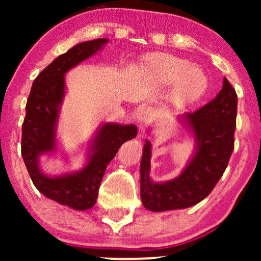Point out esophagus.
Here are the masks:
<instances>
[{"label":"esophagus","mask_w":261,"mask_h":261,"mask_svg":"<svg viewBox=\"0 0 261 261\" xmlns=\"http://www.w3.org/2000/svg\"><path fill=\"white\" fill-rule=\"evenodd\" d=\"M153 115L154 114H153V110L149 107H142L138 113V121L141 124L148 123L153 119Z\"/></svg>","instance_id":"1"}]
</instances>
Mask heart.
<instances>
[{
  "instance_id": "1",
  "label": "heart",
  "mask_w": 261,
  "mask_h": 261,
  "mask_svg": "<svg viewBox=\"0 0 261 261\" xmlns=\"http://www.w3.org/2000/svg\"><path fill=\"white\" fill-rule=\"evenodd\" d=\"M148 73L160 85L174 84L173 98L178 107L194 105L205 94L208 77L197 66H192L187 59L166 53H153L144 60Z\"/></svg>"
}]
</instances>
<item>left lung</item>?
Listing matches in <instances>:
<instances>
[{"label":"left lung","mask_w":261,"mask_h":261,"mask_svg":"<svg viewBox=\"0 0 261 261\" xmlns=\"http://www.w3.org/2000/svg\"><path fill=\"white\" fill-rule=\"evenodd\" d=\"M237 109V92L223 77L222 89L213 101L197 112L177 117L194 138V152L173 179L154 181L149 176L152 144L146 139L140 162V195L146 209L155 213L185 209L213 191L233 152Z\"/></svg>","instance_id":"left-lung-1"}]
</instances>
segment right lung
Listing matches in <instances>:
<instances>
[{"mask_svg": "<svg viewBox=\"0 0 261 261\" xmlns=\"http://www.w3.org/2000/svg\"><path fill=\"white\" fill-rule=\"evenodd\" d=\"M109 39L83 41L57 57L32 84L22 124L21 153L35 188L45 197L73 210L95 205L107 166L121 145L137 137L135 124L103 122L84 147L85 162L81 169L58 174L41 170V158L56 154L66 159L58 137L60 110L67 94L65 74L82 62L102 51Z\"/></svg>", "mask_w": 261, "mask_h": 261, "instance_id": "add662e5", "label": "right lung"}]
</instances>
